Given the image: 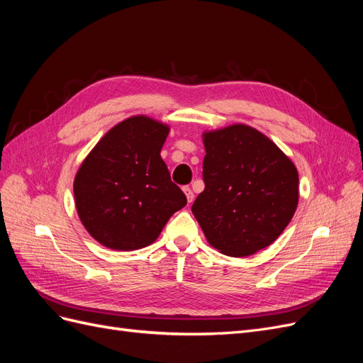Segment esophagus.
<instances>
[{
	"label": "esophagus",
	"mask_w": 363,
	"mask_h": 363,
	"mask_svg": "<svg viewBox=\"0 0 363 363\" xmlns=\"http://www.w3.org/2000/svg\"><path fill=\"white\" fill-rule=\"evenodd\" d=\"M183 192L186 195V199H188V203H192L194 201V192H192V189L189 188V186H184Z\"/></svg>",
	"instance_id": "obj_1"
}]
</instances>
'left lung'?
<instances>
[{"instance_id":"1","label":"left lung","mask_w":363,"mask_h":363,"mask_svg":"<svg viewBox=\"0 0 363 363\" xmlns=\"http://www.w3.org/2000/svg\"><path fill=\"white\" fill-rule=\"evenodd\" d=\"M204 191L192 213L207 242L244 257L271 245L298 204V172L256 128L235 124L203 135Z\"/></svg>"}]
</instances>
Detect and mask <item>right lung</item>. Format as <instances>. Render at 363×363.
I'll list each match as a JSON object with an SVG mask.
<instances>
[{
  "label": "right lung",
  "mask_w": 363,
  "mask_h": 363,
  "mask_svg": "<svg viewBox=\"0 0 363 363\" xmlns=\"http://www.w3.org/2000/svg\"><path fill=\"white\" fill-rule=\"evenodd\" d=\"M168 133L155 119L131 116L108 130L77 171V213L104 247L131 251L152 244L188 203L160 157Z\"/></svg>",
  "instance_id": "1"
}]
</instances>
